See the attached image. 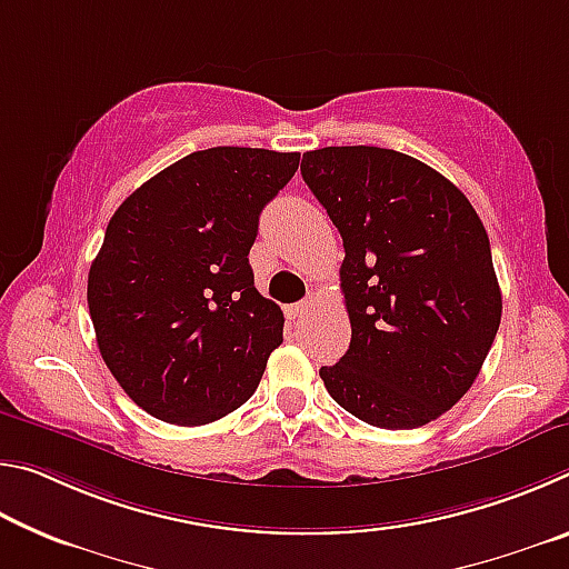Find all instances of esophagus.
I'll return each mask as SVG.
<instances>
[{
    "mask_svg": "<svg viewBox=\"0 0 569 569\" xmlns=\"http://www.w3.org/2000/svg\"><path fill=\"white\" fill-rule=\"evenodd\" d=\"M308 311H311V303L301 301V303L288 306V308H286V316H288V319H301V316H306Z\"/></svg>",
    "mask_w": 569,
    "mask_h": 569,
    "instance_id": "obj_1",
    "label": "esophagus"
}]
</instances>
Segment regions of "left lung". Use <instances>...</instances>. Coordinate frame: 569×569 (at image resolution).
<instances>
[{"mask_svg": "<svg viewBox=\"0 0 569 569\" xmlns=\"http://www.w3.org/2000/svg\"><path fill=\"white\" fill-rule=\"evenodd\" d=\"M301 176L346 253L351 343L321 366L326 389L371 427L439 419L479 377L502 319L477 210L441 172L387 148L303 152Z\"/></svg>", "mask_w": 569, "mask_h": 569, "instance_id": "8db88e82", "label": "left lung"}]
</instances>
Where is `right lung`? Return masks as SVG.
I'll return each mask as SVG.
<instances>
[{
  "label": "right lung",
  "instance_id": "right-lung-1",
  "mask_svg": "<svg viewBox=\"0 0 569 569\" xmlns=\"http://www.w3.org/2000/svg\"><path fill=\"white\" fill-rule=\"evenodd\" d=\"M301 152H190L124 198L88 276L104 363L152 417L200 427L258 389L283 311L248 263L258 218Z\"/></svg>",
  "mask_w": 569,
  "mask_h": 569
}]
</instances>
